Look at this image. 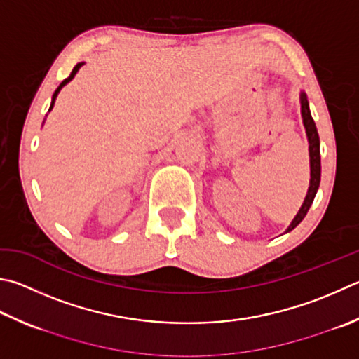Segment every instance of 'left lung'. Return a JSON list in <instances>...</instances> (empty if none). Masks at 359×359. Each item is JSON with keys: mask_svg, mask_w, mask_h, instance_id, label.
<instances>
[{"mask_svg": "<svg viewBox=\"0 0 359 359\" xmlns=\"http://www.w3.org/2000/svg\"><path fill=\"white\" fill-rule=\"evenodd\" d=\"M299 102H302V116H303V123L306 128V135H308V141H309V163H311V180H309V190L308 194H306L304 202L302 208H299L297 217L293 218L290 226L287 227V231L290 232L292 229L302 223L303 218L308 213L309 207L312 205V201L316 198V193L318 190V185H320V140H318V133H317V127L316 122L312 119L311 111H309V103L308 99H306V94L302 93L299 95Z\"/></svg>", "mask_w": 359, "mask_h": 359, "instance_id": "left-lung-1", "label": "left lung"}]
</instances>
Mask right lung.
Instances as JSON below:
<instances>
[{
	"mask_svg": "<svg viewBox=\"0 0 359 359\" xmlns=\"http://www.w3.org/2000/svg\"><path fill=\"white\" fill-rule=\"evenodd\" d=\"M83 64H84V62H78V64H76V66L74 67V70H72V72H70V75H69V76L66 78V80H64V81H62V83L60 84V86H57V89L55 90V94H53V99H51V105H50V109H48V111H51V108H53V105H55V100H56V97H57V94H60V90L62 89V86H66V84H67V83H69V81L72 80V78H74V76L76 75V72H78V69H80V67L83 66Z\"/></svg>",
	"mask_w": 359,
	"mask_h": 359,
	"instance_id": "add662e5",
	"label": "right lung"
}]
</instances>
